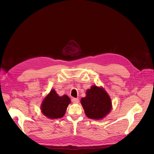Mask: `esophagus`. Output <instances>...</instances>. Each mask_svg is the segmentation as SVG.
I'll use <instances>...</instances> for the list:
<instances>
[{
  "instance_id": "esophagus-1",
  "label": "esophagus",
  "mask_w": 154,
  "mask_h": 154,
  "mask_svg": "<svg viewBox=\"0 0 154 154\" xmlns=\"http://www.w3.org/2000/svg\"><path fill=\"white\" fill-rule=\"evenodd\" d=\"M72 101L74 103H78L79 99L78 98H72Z\"/></svg>"
}]
</instances>
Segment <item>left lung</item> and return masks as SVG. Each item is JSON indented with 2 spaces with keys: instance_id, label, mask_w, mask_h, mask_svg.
<instances>
[{
  "instance_id": "1",
  "label": "left lung",
  "mask_w": 154,
  "mask_h": 154,
  "mask_svg": "<svg viewBox=\"0 0 154 154\" xmlns=\"http://www.w3.org/2000/svg\"><path fill=\"white\" fill-rule=\"evenodd\" d=\"M81 103L88 118L100 119L109 114L112 108L111 100L103 88L92 86L81 99Z\"/></svg>"
}]
</instances>
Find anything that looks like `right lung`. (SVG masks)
Returning <instances> with one entry per match:
<instances>
[{
    "mask_svg": "<svg viewBox=\"0 0 154 154\" xmlns=\"http://www.w3.org/2000/svg\"><path fill=\"white\" fill-rule=\"evenodd\" d=\"M70 103L71 100L67 95L59 96L53 89L42 102L41 106L42 112L50 119L62 118Z\"/></svg>",
    "mask_w": 154,
    "mask_h": 154,
    "instance_id": "obj_1",
    "label": "right lung"
}]
</instances>
